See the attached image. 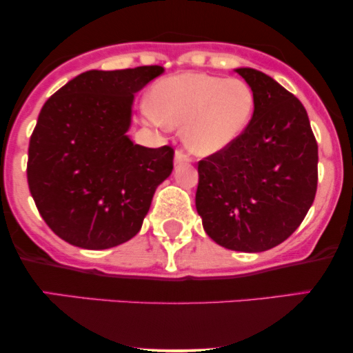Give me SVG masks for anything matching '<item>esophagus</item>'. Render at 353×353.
<instances>
[{
	"instance_id": "1",
	"label": "esophagus",
	"mask_w": 353,
	"mask_h": 353,
	"mask_svg": "<svg viewBox=\"0 0 353 353\" xmlns=\"http://www.w3.org/2000/svg\"><path fill=\"white\" fill-rule=\"evenodd\" d=\"M185 163H189V157L182 151H176V154H174V165H181Z\"/></svg>"
}]
</instances>
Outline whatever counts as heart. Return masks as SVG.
<instances>
[{
  "label": "heart",
  "mask_w": 353,
  "mask_h": 353,
  "mask_svg": "<svg viewBox=\"0 0 353 353\" xmlns=\"http://www.w3.org/2000/svg\"><path fill=\"white\" fill-rule=\"evenodd\" d=\"M257 98L244 79L185 71L157 81L143 117L156 128H182V141L196 156H214L241 139Z\"/></svg>",
  "instance_id": "b5f03b06"
}]
</instances>
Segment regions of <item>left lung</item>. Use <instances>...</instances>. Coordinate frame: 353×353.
I'll use <instances>...</instances> for the list:
<instances>
[{
  "instance_id": "1",
  "label": "left lung",
  "mask_w": 353,
  "mask_h": 353,
  "mask_svg": "<svg viewBox=\"0 0 353 353\" xmlns=\"http://www.w3.org/2000/svg\"><path fill=\"white\" fill-rule=\"evenodd\" d=\"M234 71L252 86L255 112L241 139L199 163L196 209L216 244L264 252L282 244L309 212L319 149L292 92L262 71Z\"/></svg>"
}]
</instances>
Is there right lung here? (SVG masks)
<instances>
[{
    "label": "right lung",
    "instance_id": "obj_1",
    "mask_svg": "<svg viewBox=\"0 0 353 353\" xmlns=\"http://www.w3.org/2000/svg\"><path fill=\"white\" fill-rule=\"evenodd\" d=\"M163 66L81 72L44 103L28 149V185L56 236L89 250L111 249L143 228L174 151L128 136L134 94Z\"/></svg>",
    "mask_w": 353,
    "mask_h": 353
}]
</instances>
